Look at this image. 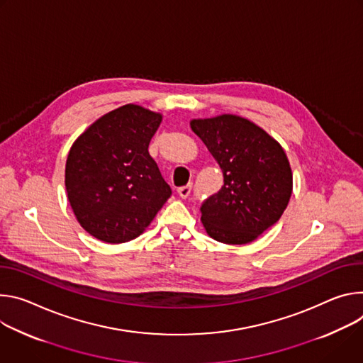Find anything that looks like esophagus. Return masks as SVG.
Listing matches in <instances>:
<instances>
[{
    "label": "esophagus",
    "instance_id": "esophagus-1",
    "mask_svg": "<svg viewBox=\"0 0 363 363\" xmlns=\"http://www.w3.org/2000/svg\"><path fill=\"white\" fill-rule=\"evenodd\" d=\"M190 191H191V184H190V183H189V184H186V186H182V187H179V189H177V193H179V196H180L182 199H186V197H189Z\"/></svg>",
    "mask_w": 363,
    "mask_h": 363
}]
</instances>
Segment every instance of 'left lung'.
Returning <instances> with one entry per match:
<instances>
[{
  "label": "left lung",
  "mask_w": 363,
  "mask_h": 363,
  "mask_svg": "<svg viewBox=\"0 0 363 363\" xmlns=\"http://www.w3.org/2000/svg\"><path fill=\"white\" fill-rule=\"evenodd\" d=\"M223 173V186L200 208L211 238L228 245L255 240L284 213L293 172L281 144L252 121L233 113L190 121Z\"/></svg>",
  "instance_id": "8db88e82"
}]
</instances>
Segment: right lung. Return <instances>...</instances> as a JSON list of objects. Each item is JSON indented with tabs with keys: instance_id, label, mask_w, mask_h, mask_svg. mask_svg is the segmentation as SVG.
Returning a JSON list of instances; mask_svg holds the SVG:
<instances>
[{
	"instance_id": "add662e5",
	"label": "right lung",
	"mask_w": 363,
	"mask_h": 363,
	"mask_svg": "<svg viewBox=\"0 0 363 363\" xmlns=\"http://www.w3.org/2000/svg\"><path fill=\"white\" fill-rule=\"evenodd\" d=\"M161 119L158 112L127 104L98 118L70 147L69 203L80 226L102 242L140 236L172 194L148 152Z\"/></svg>"
}]
</instances>
